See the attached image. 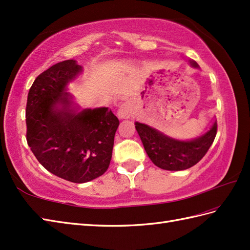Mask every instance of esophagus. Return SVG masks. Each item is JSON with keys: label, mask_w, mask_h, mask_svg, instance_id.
<instances>
[{"label": "esophagus", "mask_w": 250, "mask_h": 250, "mask_svg": "<svg viewBox=\"0 0 250 250\" xmlns=\"http://www.w3.org/2000/svg\"><path fill=\"white\" fill-rule=\"evenodd\" d=\"M117 115H118L120 119L129 118V117L132 115V106L128 102L121 104L119 106V109H118V113H117Z\"/></svg>", "instance_id": "34e87169"}]
</instances>
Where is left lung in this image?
Returning a JSON list of instances; mask_svg holds the SVG:
<instances>
[{"label":"left lung","instance_id":"left-lung-1","mask_svg":"<svg viewBox=\"0 0 250 250\" xmlns=\"http://www.w3.org/2000/svg\"><path fill=\"white\" fill-rule=\"evenodd\" d=\"M135 128L153 164L167 171H182L195 166L208 151L217 134V120L204 135L190 142L169 139L140 122H135Z\"/></svg>","mask_w":250,"mask_h":250}]
</instances>
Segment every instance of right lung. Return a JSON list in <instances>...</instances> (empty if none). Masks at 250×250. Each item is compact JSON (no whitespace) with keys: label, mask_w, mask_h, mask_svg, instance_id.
I'll list each match as a JSON object with an SVG mask.
<instances>
[{"label":"right lung","mask_w":250,"mask_h":250,"mask_svg":"<svg viewBox=\"0 0 250 250\" xmlns=\"http://www.w3.org/2000/svg\"><path fill=\"white\" fill-rule=\"evenodd\" d=\"M82 72L74 60L50 66L36 77L25 107L26 142L47 171L72 183L103 175L113 155L119 120L107 107L70 109L66 83ZM62 104V109L56 108Z\"/></svg>","instance_id":"add662e5"}]
</instances>
